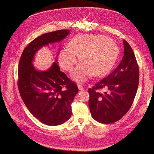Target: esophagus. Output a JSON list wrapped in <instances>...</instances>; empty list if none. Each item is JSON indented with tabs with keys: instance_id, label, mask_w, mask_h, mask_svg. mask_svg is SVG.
<instances>
[{
	"instance_id": "34e87169",
	"label": "esophagus",
	"mask_w": 154,
	"mask_h": 154,
	"mask_svg": "<svg viewBox=\"0 0 154 154\" xmlns=\"http://www.w3.org/2000/svg\"><path fill=\"white\" fill-rule=\"evenodd\" d=\"M77 87H78V88H79V90H84V88H83L82 85L78 84V85H77Z\"/></svg>"
}]
</instances>
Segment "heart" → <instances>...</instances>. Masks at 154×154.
Listing matches in <instances>:
<instances>
[{
    "label": "heart",
    "mask_w": 154,
    "mask_h": 154,
    "mask_svg": "<svg viewBox=\"0 0 154 154\" xmlns=\"http://www.w3.org/2000/svg\"><path fill=\"white\" fill-rule=\"evenodd\" d=\"M118 54V49L109 38L95 34L75 36L59 53L58 63L67 72H71L80 57L82 63L77 66L71 74L77 82H85L91 75L100 76L113 66Z\"/></svg>",
    "instance_id": "obj_1"
}]
</instances>
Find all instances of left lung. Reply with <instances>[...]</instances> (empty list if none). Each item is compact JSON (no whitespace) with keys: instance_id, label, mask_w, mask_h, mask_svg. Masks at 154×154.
Segmentation results:
<instances>
[{"instance_id":"obj_1","label":"left lung","mask_w":154,"mask_h":154,"mask_svg":"<svg viewBox=\"0 0 154 154\" xmlns=\"http://www.w3.org/2000/svg\"><path fill=\"white\" fill-rule=\"evenodd\" d=\"M124 55L117 68L88 89L92 117L101 123H114L130 109L137 92L139 71L132 48L123 40ZM106 88L104 93L99 91Z\"/></svg>"}]
</instances>
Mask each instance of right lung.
I'll use <instances>...</instances> for the list:
<instances>
[{
	"label": "right lung",
	"instance_id": "add662e5",
	"mask_svg": "<svg viewBox=\"0 0 154 154\" xmlns=\"http://www.w3.org/2000/svg\"><path fill=\"white\" fill-rule=\"evenodd\" d=\"M69 34V30L62 29L35 38L24 48L19 62L18 87L21 98L36 119L50 126L61 125L71 117V104L79 89L60 71L57 60L45 71L35 69L32 62L40 48L59 42Z\"/></svg>",
	"mask_w": 154,
	"mask_h": 154
}]
</instances>
